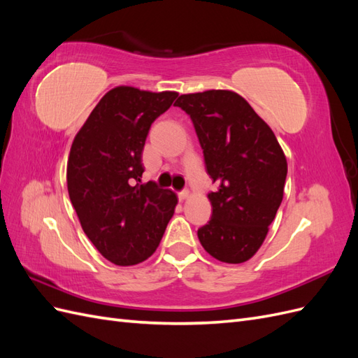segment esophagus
<instances>
[{
	"mask_svg": "<svg viewBox=\"0 0 358 358\" xmlns=\"http://www.w3.org/2000/svg\"><path fill=\"white\" fill-rule=\"evenodd\" d=\"M188 196H189V191H188V189H182V191H179V192H178V197H179V200H180V201H182V200H185Z\"/></svg>",
	"mask_w": 358,
	"mask_h": 358,
	"instance_id": "1",
	"label": "esophagus"
}]
</instances>
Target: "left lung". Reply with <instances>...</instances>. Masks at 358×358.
<instances>
[{
	"instance_id": "obj_1",
	"label": "left lung",
	"mask_w": 358,
	"mask_h": 358,
	"mask_svg": "<svg viewBox=\"0 0 358 358\" xmlns=\"http://www.w3.org/2000/svg\"><path fill=\"white\" fill-rule=\"evenodd\" d=\"M175 106L192 121L206 171L212 216L197 236L224 263L239 264L263 245L284 197L287 159L270 127L239 94L212 90L180 95Z\"/></svg>"
}]
</instances>
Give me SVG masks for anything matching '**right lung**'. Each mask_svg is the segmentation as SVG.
Returning <instances> with one entry per match:
<instances>
[{"label": "right lung", "instance_id": "obj_1", "mask_svg": "<svg viewBox=\"0 0 358 358\" xmlns=\"http://www.w3.org/2000/svg\"><path fill=\"white\" fill-rule=\"evenodd\" d=\"M176 96L117 86L74 137L69 196L85 234L113 264L133 266L152 255L175 213V192L155 182H138L149 128Z\"/></svg>", "mask_w": 358, "mask_h": 358}]
</instances>
